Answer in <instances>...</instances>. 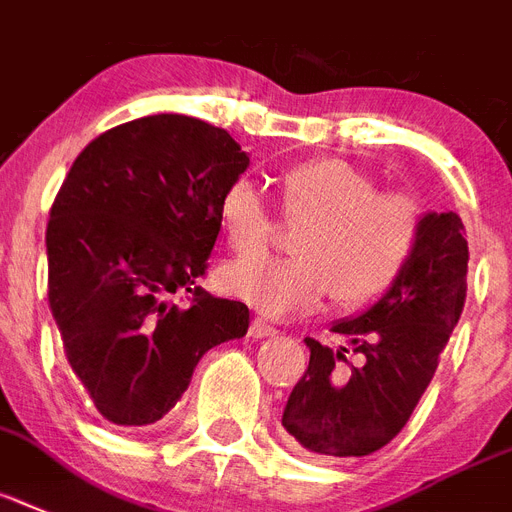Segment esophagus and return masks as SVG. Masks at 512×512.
<instances>
[{
    "mask_svg": "<svg viewBox=\"0 0 512 512\" xmlns=\"http://www.w3.org/2000/svg\"><path fill=\"white\" fill-rule=\"evenodd\" d=\"M248 335H251L253 340H261V337L277 335V329H274L272 324H266L264 319H253L251 327H248Z\"/></svg>",
    "mask_w": 512,
    "mask_h": 512,
    "instance_id": "1",
    "label": "esophagus"
}]
</instances>
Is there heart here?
<instances>
[{
    "instance_id": "b5f03b06",
    "label": "heart",
    "mask_w": 512,
    "mask_h": 512,
    "mask_svg": "<svg viewBox=\"0 0 512 512\" xmlns=\"http://www.w3.org/2000/svg\"><path fill=\"white\" fill-rule=\"evenodd\" d=\"M287 217L311 219L298 238V259L246 256L222 266L219 285L259 314H311L337 295L345 306L382 298L405 266L424 230V209L398 190L342 159H311L280 180ZM219 225L227 246L256 253L272 240V211L246 177L232 180L219 198Z\"/></svg>"
}]
</instances>
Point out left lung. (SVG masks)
I'll list each match as a JSON object with an SVG mask.
<instances>
[{
	"label": "left lung",
	"instance_id": "left-lung-1",
	"mask_svg": "<svg viewBox=\"0 0 512 512\" xmlns=\"http://www.w3.org/2000/svg\"><path fill=\"white\" fill-rule=\"evenodd\" d=\"M468 243L455 211H429L411 264L356 319L332 327L350 348L306 337L311 361L287 398L282 426L314 458H361L400 434L437 371L466 303Z\"/></svg>",
	"mask_w": 512,
	"mask_h": 512
}]
</instances>
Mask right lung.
<instances>
[{
    "instance_id": "right-lung-1",
    "label": "right lung",
    "mask_w": 512,
    "mask_h": 512,
    "mask_svg": "<svg viewBox=\"0 0 512 512\" xmlns=\"http://www.w3.org/2000/svg\"><path fill=\"white\" fill-rule=\"evenodd\" d=\"M246 167L227 130L151 114L101 133L67 172L46 225L49 308L109 424L159 421L206 350L248 332L246 303L198 285L222 227L219 198Z\"/></svg>"
}]
</instances>
